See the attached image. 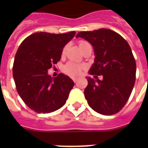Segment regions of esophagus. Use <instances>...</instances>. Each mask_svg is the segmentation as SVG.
Listing matches in <instances>:
<instances>
[{
    "instance_id": "34e87169",
    "label": "esophagus",
    "mask_w": 148,
    "mask_h": 148,
    "mask_svg": "<svg viewBox=\"0 0 148 148\" xmlns=\"http://www.w3.org/2000/svg\"><path fill=\"white\" fill-rule=\"evenodd\" d=\"M72 80L74 81V83H76L77 81V77H73V78H72Z\"/></svg>"
}]
</instances>
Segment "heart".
<instances>
[{
    "mask_svg": "<svg viewBox=\"0 0 148 148\" xmlns=\"http://www.w3.org/2000/svg\"><path fill=\"white\" fill-rule=\"evenodd\" d=\"M87 45H88V43L86 42V41H84V40H81V41L79 42V46H80L81 50L83 49ZM82 69H83V66L82 65H80L78 64H77V63L70 61V62L67 63L64 65V67L63 68V71L66 74H67V75H69V76L77 77L81 74Z\"/></svg>",
    "mask_w": 148,
    "mask_h": 148,
    "instance_id": "obj_1",
    "label": "heart"
}]
</instances>
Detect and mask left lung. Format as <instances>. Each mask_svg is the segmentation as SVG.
<instances>
[{
  "mask_svg": "<svg viewBox=\"0 0 148 148\" xmlns=\"http://www.w3.org/2000/svg\"><path fill=\"white\" fill-rule=\"evenodd\" d=\"M92 45L95 63L84 96L90 108L103 115L114 114L126 104L136 79V62L128 43L109 29L81 31L76 36ZM101 76L102 79H99Z\"/></svg>",
  "mask_w": 148,
  "mask_h": 148,
  "instance_id": "1",
  "label": "left lung"
}]
</instances>
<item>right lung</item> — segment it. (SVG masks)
<instances>
[{"mask_svg": "<svg viewBox=\"0 0 148 148\" xmlns=\"http://www.w3.org/2000/svg\"><path fill=\"white\" fill-rule=\"evenodd\" d=\"M75 35L39 32L24 39L15 54L13 77L20 97L37 113H51L64 105L74 81L67 75L56 77L47 71L60 60L63 48Z\"/></svg>", "mask_w": 148, "mask_h": 148, "instance_id": "1", "label": "right lung"}]
</instances>
